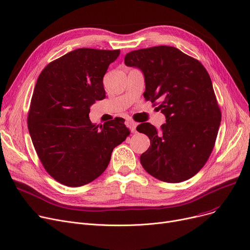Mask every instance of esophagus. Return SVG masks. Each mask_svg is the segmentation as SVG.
Returning <instances> with one entry per match:
<instances>
[{
  "mask_svg": "<svg viewBox=\"0 0 250 250\" xmlns=\"http://www.w3.org/2000/svg\"><path fill=\"white\" fill-rule=\"evenodd\" d=\"M126 125L129 127L130 132H132V133H136V132H137V129H136V127H137V123H135V122H133V121H128V122L126 123Z\"/></svg>",
  "mask_w": 250,
  "mask_h": 250,
  "instance_id": "1",
  "label": "esophagus"
}]
</instances>
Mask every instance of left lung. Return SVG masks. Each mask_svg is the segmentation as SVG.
Instances as JSON below:
<instances>
[{"label":"left lung","instance_id":"1","mask_svg":"<svg viewBox=\"0 0 250 250\" xmlns=\"http://www.w3.org/2000/svg\"><path fill=\"white\" fill-rule=\"evenodd\" d=\"M125 63L143 72L144 97L166 117L160 130L149 123L137 126L151 141L140 157L142 166L165 182L191 178L211 155L221 124L209 75L198 60L167 45L130 51Z\"/></svg>","mask_w":250,"mask_h":250}]
</instances>
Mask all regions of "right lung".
Segmentation results:
<instances>
[{"instance_id": "obj_1", "label": "right lung", "mask_w": 250, "mask_h": 250, "mask_svg": "<svg viewBox=\"0 0 250 250\" xmlns=\"http://www.w3.org/2000/svg\"><path fill=\"white\" fill-rule=\"evenodd\" d=\"M120 54L78 48L49 62L37 79L29 134L46 172L63 186L82 187L100 176L129 135L122 117L100 126L89 118L91 105L105 98L103 77Z\"/></svg>"}]
</instances>
